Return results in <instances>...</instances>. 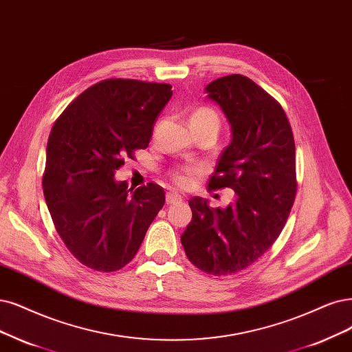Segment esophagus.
I'll use <instances>...</instances> for the list:
<instances>
[{"label":"esophagus","instance_id":"esophagus-1","mask_svg":"<svg viewBox=\"0 0 352 352\" xmlns=\"http://www.w3.org/2000/svg\"><path fill=\"white\" fill-rule=\"evenodd\" d=\"M183 201V197L179 196V194L175 192H168L166 194V204H177Z\"/></svg>","mask_w":352,"mask_h":352}]
</instances>
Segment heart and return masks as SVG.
<instances>
[{
  "label": "heart",
  "mask_w": 352,
  "mask_h": 352,
  "mask_svg": "<svg viewBox=\"0 0 352 352\" xmlns=\"http://www.w3.org/2000/svg\"><path fill=\"white\" fill-rule=\"evenodd\" d=\"M191 127L192 129H201V127H217L219 129V116L214 110L209 107H200L196 111L191 114L190 119ZM196 171V168L191 165H184L179 166L171 173V178L174 179V183L179 187H186L190 184V181L192 178V174Z\"/></svg>",
  "instance_id": "heart-1"
}]
</instances>
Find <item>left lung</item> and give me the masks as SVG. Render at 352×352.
<instances>
[{
	"instance_id": "left-lung-1",
	"label": "left lung",
	"mask_w": 352,
	"mask_h": 352,
	"mask_svg": "<svg viewBox=\"0 0 352 352\" xmlns=\"http://www.w3.org/2000/svg\"><path fill=\"white\" fill-rule=\"evenodd\" d=\"M206 93L232 129L209 188H232L236 199L226 209H210L192 197L181 243L194 265L219 277L248 268L277 241L296 197V146L280 102L250 78H217Z\"/></svg>"
}]
</instances>
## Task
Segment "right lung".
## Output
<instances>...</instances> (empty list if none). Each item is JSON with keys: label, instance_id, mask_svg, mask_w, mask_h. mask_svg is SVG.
Returning <instances> with one entry per match:
<instances>
[{"label": "right lung", "instance_id": "obj_1", "mask_svg": "<svg viewBox=\"0 0 352 352\" xmlns=\"http://www.w3.org/2000/svg\"><path fill=\"white\" fill-rule=\"evenodd\" d=\"M171 85L110 78L87 88L49 135L43 194L56 232L85 267L111 272L132 261L165 203L158 184L127 188L114 173L146 149Z\"/></svg>", "mask_w": 352, "mask_h": 352}]
</instances>
